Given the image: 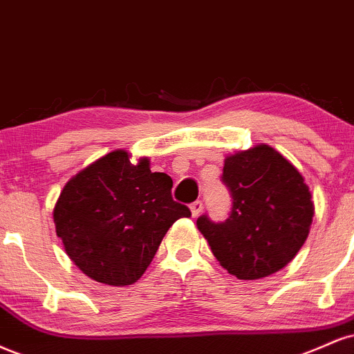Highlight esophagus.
I'll use <instances>...</instances> for the list:
<instances>
[{
	"instance_id": "obj_1",
	"label": "esophagus",
	"mask_w": 354,
	"mask_h": 354,
	"mask_svg": "<svg viewBox=\"0 0 354 354\" xmlns=\"http://www.w3.org/2000/svg\"><path fill=\"white\" fill-rule=\"evenodd\" d=\"M203 207H204L203 201H194L193 204H191V206H189V209H191V214H193V218H196V216H199V214H201Z\"/></svg>"
}]
</instances>
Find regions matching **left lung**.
<instances>
[{
	"instance_id": "8db88e82",
	"label": "left lung",
	"mask_w": 354,
	"mask_h": 354,
	"mask_svg": "<svg viewBox=\"0 0 354 354\" xmlns=\"http://www.w3.org/2000/svg\"><path fill=\"white\" fill-rule=\"evenodd\" d=\"M223 183L232 196L224 223L203 214L198 229L212 254L241 280L269 277L295 257L313 221V203L304 176L269 145L224 160Z\"/></svg>"
}]
</instances>
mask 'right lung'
Instances as JSON below:
<instances>
[{
	"label": "right lung",
	"instance_id": "right-lung-1",
	"mask_svg": "<svg viewBox=\"0 0 354 354\" xmlns=\"http://www.w3.org/2000/svg\"><path fill=\"white\" fill-rule=\"evenodd\" d=\"M173 180L133 165L125 150L102 156L67 181L54 207L55 232L71 261L100 283L125 287L148 269L165 234L188 206L173 201Z\"/></svg>",
	"mask_w": 354,
	"mask_h": 354
}]
</instances>
